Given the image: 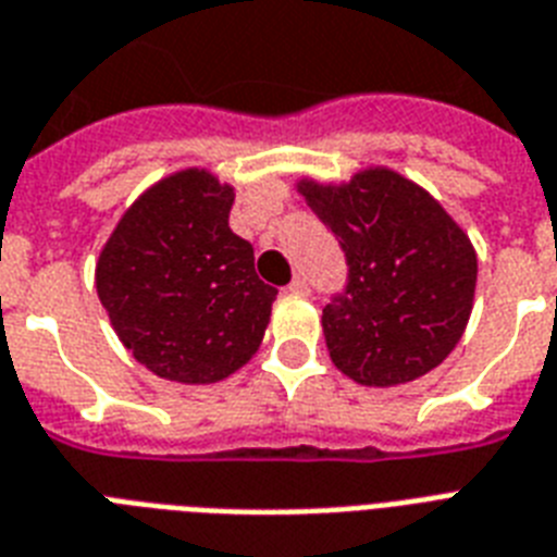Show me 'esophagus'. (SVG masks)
Listing matches in <instances>:
<instances>
[{
  "label": "esophagus",
  "instance_id": "obj_1",
  "mask_svg": "<svg viewBox=\"0 0 557 557\" xmlns=\"http://www.w3.org/2000/svg\"><path fill=\"white\" fill-rule=\"evenodd\" d=\"M286 292H292V295H306V292H309V283H306V277L295 274V277H292V283L286 286Z\"/></svg>",
  "mask_w": 557,
  "mask_h": 557
}]
</instances>
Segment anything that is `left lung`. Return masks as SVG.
I'll use <instances>...</instances> for the list:
<instances>
[{"label":"left lung","mask_w":557,"mask_h":557,"mask_svg":"<svg viewBox=\"0 0 557 557\" xmlns=\"http://www.w3.org/2000/svg\"><path fill=\"white\" fill-rule=\"evenodd\" d=\"M309 208L347 253V288L323 309L332 364L364 387L422 379L471 318L476 253L424 187L367 168L344 185L300 178Z\"/></svg>","instance_id":"left-lung-1"}]
</instances>
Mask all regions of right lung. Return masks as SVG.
Here are the masks:
<instances>
[{"mask_svg":"<svg viewBox=\"0 0 557 557\" xmlns=\"http://www.w3.org/2000/svg\"><path fill=\"white\" fill-rule=\"evenodd\" d=\"M234 187L178 170L129 205L95 269L112 330L138 364L178 384L234 375L260 349L277 288L227 225Z\"/></svg>","mask_w":557,"mask_h":557,"instance_id":"obj_1","label":"right lung"}]
</instances>
